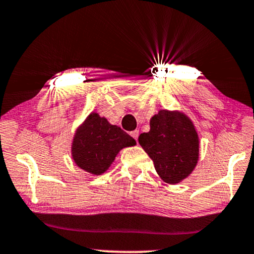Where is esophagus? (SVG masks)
<instances>
[{
    "label": "esophagus",
    "mask_w": 254,
    "mask_h": 254,
    "mask_svg": "<svg viewBox=\"0 0 254 254\" xmlns=\"http://www.w3.org/2000/svg\"><path fill=\"white\" fill-rule=\"evenodd\" d=\"M130 134H131V137H132V138L135 139V140H138V137H139V131H138V130L132 131Z\"/></svg>",
    "instance_id": "34e87169"
}]
</instances>
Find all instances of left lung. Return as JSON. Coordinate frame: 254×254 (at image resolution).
<instances>
[{
	"instance_id": "1",
	"label": "left lung",
	"mask_w": 254,
	"mask_h": 254,
	"mask_svg": "<svg viewBox=\"0 0 254 254\" xmlns=\"http://www.w3.org/2000/svg\"><path fill=\"white\" fill-rule=\"evenodd\" d=\"M149 126L151 130L139 135V144L166 183H180L198 162L199 139L193 124L184 114L160 110Z\"/></svg>"
}]
</instances>
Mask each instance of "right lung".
<instances>
[{"instance_id":"right-lung-1","label":"right lung","mask_w":254,"mask_h":254,"mask_svg":"<svg viewBox=\"0 0 254 254\" xmlns=\"http://www.w3.org/2000/svg\"><path fill=\"white\" fill-rule=\"evenodd\" d=\"M135 145V140L105 117L92 113L76 131L72 142V158L81 169L101 175L108 169L121 149Z\"/></svg>"}]
</instances>
